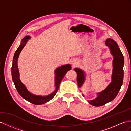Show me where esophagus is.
<instances>
[{
    "mask_svg": "<svg viewBox=\"0 0 131 131\" xmlns=\"http://www.w3.org/2000/svg\"><path fill=\"white\" fill-rule=\"evenodd\" d=\"M75 62H74V63H73V64H75Z\"/></svg>",
    "mask_w": 131,
    "mask_h": 131,
    "instance_id": "34e87169",
    "label": "esophagus"
}]
</instances>
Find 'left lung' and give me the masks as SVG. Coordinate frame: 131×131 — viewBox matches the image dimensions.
<instances>
[{
	"label": "left lung",
	"mask_w": 131,
	"mask_h": 131,
	"mask_svg": "<svg viewBox=\"0 0 131 131\" xmlns=\"http://www.w3.org/2000/svg\"><path fill=\"white\" fill-rule=\"evenodd\" d=\"M105 44L109 48L111 54L113 56L112 81L106 88L97 93V98L88 101L89 103L95 107L103 106L115 98L123 83L124 58L122 53L117 43L111 38L107 39ZM74 71L77 75V82L78 87L81 88L85 80V73L79 68H74ZM82 95L84 97V94Z\"/></svg>",
	"instance_id": "1"
}]
</instances>
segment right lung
<instances>
[{
    "instance_id": "right-lung-1",
    "label": "right lung",
    "mask_w": 131,
    "mask_h": 131,
    "mask_svg": "<svg viewBox=\"0 0 131 131\" xmlns=\"http://www.w3.org/2000/svg\"><path fill=\"white\" fill-rule=\"evenodd\" d=\"M30 39V37L29 36H25L21 40L20 46H19L17 50L15 51L13 59V63L12 67V77L13 81L14 82L15 87L18 92L21 96L25 100L34 104L39 105L47 103L54 98L58 91L60 82L66 75V73L71 69V66L68 64L60 66L57 68L55 70V90L52 93L49 95L43 96V95H35L31 93L28 90L25 85L22 83L20 79L19 72L18 67V59L19 56L21 51L23 49L25 44L28 42V39Z\"/></svg>"
}]
</instances>
